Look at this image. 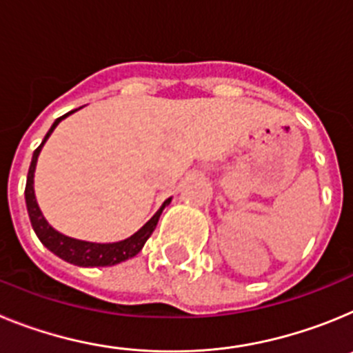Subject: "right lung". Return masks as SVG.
I'll return each instance as SVG.
<instances>
[{
	"instance_id": "1",
	"label": "right lung",
	"mask_w": 353,
	"mask_h": 353,
	"mask_svg": "<svg viewBox=\"0 0 353 353\" xmlns=\"http://www.w3.org/2000/svg\"><path fill=\"white\" fill-rule=\"evenodd\" d=\"M81 109V108H79ZM77 109L70 111V113L63 114V117L56 118L54 123L51 125L49 132L46 134L43 141L40 143L39 148L33 152V157H31L30 171H28V180H26V191H24V198H26V207H28V215H30L31 226L35 230L37 236L40 239L46 248L51 252H54L56 256H60L61 260L68 261V263H74L77 267H111V265L121 263V261L134 258L143 249L146 240L150 239V235L154 233L155 226L159 223V217H161L162 210L171 203V198H168L164 203L161 205L157 212L154 214V217L138 230V232L130 235L129 239L120 240V242H109V244H101V242H88V240H79L72 239V236L63 235L58 230L51 226V224L46 221L42 210H40L39 203H37L35 198V189H33V176H35V168L37 161H39V155L42 152V146L46 145V141L49 139V136L52 134V130L58 127L61 120H65L67 117H70L72 113H76Z\"/></svg>"
}]
</instances>
